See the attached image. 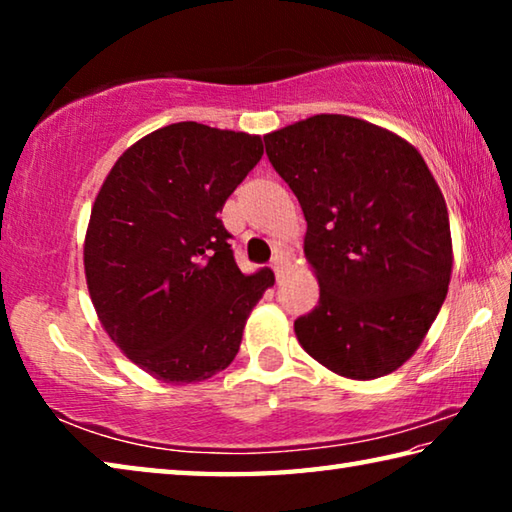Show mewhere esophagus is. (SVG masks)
Instances as JSON below:
<instances>
[{
	"label": "esophagus",
	"mask_w": 512,
	"mask_h": 512,
	"mask_svg": "<svg viewBox=\"0 0 512 512\" xmlns=\"http://www.w3.org/2000/svg\"><path fill=\"white\" fill-rule=\"evenodd\" d=\"M271 268H273V271H275V277H277V280H280V275H282V268H284V257H282V253H277V255L273 257Z\"/></svg>",
	"instance_id": "esophagus-1"
}]
</instances>
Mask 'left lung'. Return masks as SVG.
Returning a JSON list of instances; mask_svg holds the SVG:
<instances>
[{"instance_id":"obj_1","label":"left lung","mask_w":512,"mask_h":512,"mask_svg":"<svg viewBox=\"0 0 512 512\" xmlns=\"http://www.w3.org/2000/svg\"><path fill=\"white\" fill-rule=\"evenodd\" d=\"M266 155L305 212L320 298L293 327L336 375L384 377L418 350L452 275L445 198L402 137L345 115L264 135Z\"/></svg>"}]
</instances>
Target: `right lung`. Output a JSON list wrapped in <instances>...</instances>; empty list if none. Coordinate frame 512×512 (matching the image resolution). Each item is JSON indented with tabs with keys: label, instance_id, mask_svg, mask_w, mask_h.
Masks as SVG:
<instances>
[{
	"label": "right lung",
	"instance_id": "1",
	"mask_svg": "<svg viewBox=\"0 0 512 512\" xmlns=\"http://www.w3.org/2000/svg\"><path fill=\"white\" fill-rule=\"evenodd\" d=\"M262 155L257 135L180 121L121 155L94 201L83 248L92 305L155 379L192 384L228 368L275 282L268 268L239 271L219 219Z\"/></svg>",
	"mask_w": 512,
	"mask_h": 512
}]
</instances>
